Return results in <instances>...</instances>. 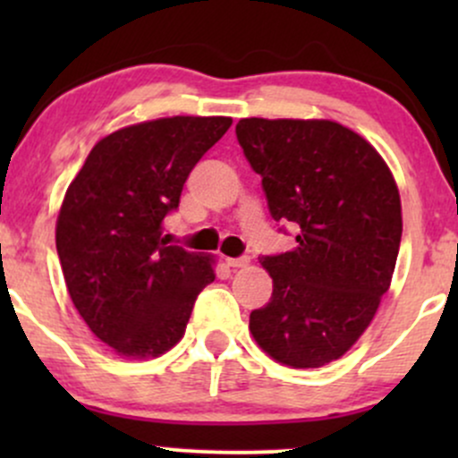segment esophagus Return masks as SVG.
Here are the masks:
<instances>
[{"instance_id": "1", "label": "esophagus", "mask_w": 458, "mask_h": 458, "mask_svg": "<svg viewBox=\"0 0 458 458\" xmlns=\"http://www.w3.org/2000/svg\"><path fill=\"white\" fill-rule=\"evenodd\" d=\"M225 265L233 267V269H241V267L250 265V259H247V256H239V259H225Z\"/></svg>"}]
</instances>
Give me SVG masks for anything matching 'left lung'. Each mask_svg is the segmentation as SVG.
<instances>
[{"instance_id":"1","label":"left lung","mask_w":458,"mask_h":458,"mask_svg":"<svg viewBox=\"0 0 458 458\" xmlns=\"http://www.w3.org/2000/svg\"><path fill=\"white\" fill-rule=\"evenodd\" d=\"M236 140L271 217L299 228L295 250L260 259L273 293L250 331L280 364L320 368L357 343L390 288L403 234L396 181L361 135L331 120L243 118Z\"/></svg>"}]
</instances>
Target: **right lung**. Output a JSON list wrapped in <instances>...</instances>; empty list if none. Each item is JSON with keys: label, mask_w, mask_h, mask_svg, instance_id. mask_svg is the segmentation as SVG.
Instances as JSON below:
<instances>
[{"label": "right lung", "mask_w": 458, "mask_h": 458, "mask_svg": "<svg viewBox=\"0 0 458 458\" xmlns=\"http://www.w3.org/2000/svg\"><path fill=\"white\" fill-rule=\"evenodd\" d=\"M233 118L174 115L107 135L66 189L55 247L86 325L127 360L159 357L185 334L215 280L213 259L163 239L189 172Z\"/></svg>", "instance_id": "1"}]
</instances>
